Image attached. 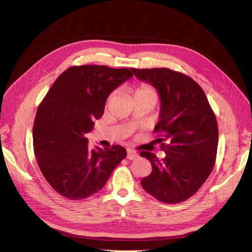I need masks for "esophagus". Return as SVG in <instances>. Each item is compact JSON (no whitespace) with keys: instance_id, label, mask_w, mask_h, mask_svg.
Masks as SVG:
<instances>
[{"instance_id":"34e87169","label":"esophagus","mask_w":252,"mask_h":252,"mask_svg":"<svg viewBox=\"0 0 252 252\" xmlns=\"http://www.w3.org/2000/svg\"><path fill=\"white\" fill-rule=\"evenodd\" d=\"M127 155H126V158L129 159V160H133V159H136L137 157H138V154L135 152V151H133V149H127Z\"/></svg>"}]
</instances>
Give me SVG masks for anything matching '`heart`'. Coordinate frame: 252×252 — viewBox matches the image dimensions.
<instances>
[{
  "label": "heart",
  "mask_w": 252,
  "mask_h": 252,
  "mask_svg": "<svg viewBox=\"0 0 252 252\" xmlns=\"http://www.w3.org/2000/svg\"><path fill=\"white\" fill-rule=\"evenodd\" d=\"M132 94H133V98L141 97V96H151V97H153L155 99L157 98L156 91L154 90L152 85H149L147 83L137 84L136 87H134V89H133ZM110 98H111V96L109 97V99Z\"/></svg>",
  "instance_id": "heart-1"
}]
</instances>
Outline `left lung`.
Masks as SVG:
<instances>
[{
    "mask_svg": "<svg viewBox=\"0 0 252 252\" xmlns=\"http://www.w3.org/2000/svg\"><path fill=\"white\" fill-rule=\"evenodd\" d=\"M133 73L151 83L160 95L157 133L162 160L149 152L141 156L153 171L141 181L149 195L165 203L185 201L197 192L215 167L219 130L215 112L200 85L169 68L136 69Z\"/></svg>",
    "mask_w": 252,
    "mask_h": 252,
    "instance_id": "1",
    "label": "left lung"
}]
</instances>
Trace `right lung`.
Listing matches in <instances>:
<instances>
[{"mask_svg":"<svg viewBox=\"0 0 252 252\" xmlns=\"http://www.w3.org/2000/svg\"><path fill=\"white\" fill-rule=\"evenodd\" d=\"M131 77V68L72 66L39 105L32 130L34 155L45 180L63 197L81 200L92 196L126 157L120 145L91 148L85 134L103 116L108 95Z\"/></svg>","mask_w":252,"mask_h":252,"instance_id":"1","label":"right lung"}]
</instances>
